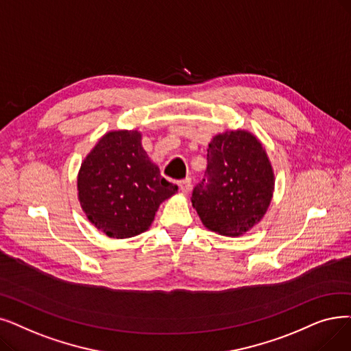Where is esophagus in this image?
<instances>
[{"mask_svg":"<svg viewBox=\"0 0 351 351\" xmlns=\"http://www.w3.org/2000/svg\"><path fill=\"white\" fill-rule=\"evenodd\" d=\"M178 186H179V189L184 192V193H188L189 191H191V186H192V180L189 179V178H186V179H182V180H179L178 182Z\"/></svg>","mask_w":351,"mask_h":351,"instance_id":"1","label":"esophagus"}]
</instances>
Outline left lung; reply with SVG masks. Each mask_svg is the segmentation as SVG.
I'll use <instances>...</instances> for the list:
<instances>
[{"label":"left lung","mask_w":351,"mask_h":351,"mask_svg":"<svg viewBox=\"0 0 351 351\" xmlns=\"http://www.w3.org/2000/svg\"><path fill=\"white\" fill-rule=\"evenodd\" d=\"M206 160L192 206L208 230L245 234L265 215L272 197L274 172L265 149L245 130L225 132L209 143Z\"/></svg>","instance_id":"8db88e82"}]
</instances>
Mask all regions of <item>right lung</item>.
Returning <instances> with one entry per match:
<instances>
[{
    "instance_id": "1",
    "label": "right lung",
    "mask_w": 351,
    "mask_h": 351,
    "mask_svg": "<svg viewBox=\"0 0 351 351\" xmlns=\"http://www.w3.org/2000/svg\"><path fill=\"white\" fill-rule=\"evenodd\" d=\"M138 130L109 132L83 160L79 201L88 221L110 238L145 232L178 186L162 178Z\"/></svg>"
}]
</instances>
